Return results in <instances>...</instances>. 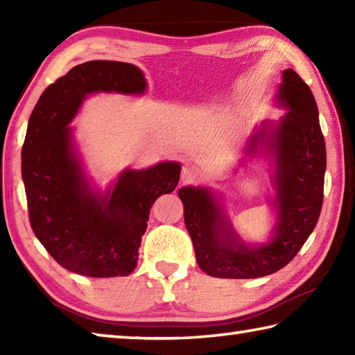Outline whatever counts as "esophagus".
<instances>
[{"instance_id": "esophagus-1", "label": "esophagus", "mask_w": 355, "mask_h": 355, "mask_svg": "<svg viewBox=\"0 0 355 355\" xmlns=\"http://www.w3.org/2000/svg\"><path fill=\"white\" fill-rule=\"evenodd\" d=\"M199 178H200V173L194 166H184L183 167V171H182V183L183 184L197 183V182H199Z\"/></svg>"}]
</instances>
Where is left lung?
I'll return each mask as SVG.
<instances>
[{"mask_svg":"<svg viewBox=\"0 0 355 355\" xmlns=\"http://www.w3.org/2000/svg\"><path fill=\"white\" fill-rule=\"evenodd\" d=\"M277 103L288 112L275 127L264 122L245 146V155H254L264 144L275 161L272 205L277 222L271 241L257 248L244 244L211 189L186 186L178 191L197 264L211 277L257 279L274 274L296 257L320 219L326 144L313 94L291 69L282 75Z\"/></svg>","mask_w":355,"mask_h":355,"instance_id":"left-lung-1","label":"left lung"}]
</instances>
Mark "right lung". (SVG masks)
<instances>
[{
  "mask_svg": "<svg viewBox=\"0 0 355 355\" xmlns=\"http://www.w3.org/2000/svg\"><path fill=\"white\" fill-rule=\"evenodd\" d=\"M147 81L133 64L89 61L48 86L34 106L21 148L29 222L48 254L87 277L135 271L150 208L180 180L178 163L127 169L105 194L94 191L71 144L69 123L94 92L141 95Z\"/></svg>",
  "mask_w": 355,
  "mask_h": 355,
  "instance_id": "add662e5",
  "label": "right lung"
}]
</instances>
